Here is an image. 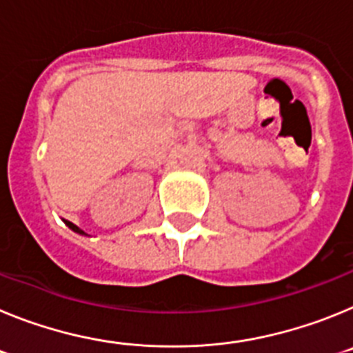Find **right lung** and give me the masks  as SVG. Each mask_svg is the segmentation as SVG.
<instances>
[{"label":"right lung","instance_id":"1","mask_svg":"<svg viewBox=\"0 0 353 353\" xmlns=\"http://www.w3.org/2000/svg\"><path fill=\"white\" fill-rule=\"evenodd\" d=\"M63 223H65V224H67V226H68V228H70L72 232H76V233H79V235H88V233H84V232H83V230H81V228H79V226H76V224H74V223H70V221H65V219H63Z\"/></svg>","mask_w":353,"mask_h":353}]
</instances>
